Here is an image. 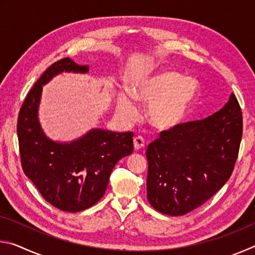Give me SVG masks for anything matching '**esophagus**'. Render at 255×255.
I'll use <instances>...</instances> for the list:
<instances>
[{
	"mask_svg": "<svg viewBox=\"0 0 255 255\" xmlns=\"http://www.w3.org/2000/svg\"><path fill=\"white\" fill-rule=\"evenodd\" d=\"M145 146V140L141 136H137L133 138V148L135 150H139Z\"/></svg>",
	"mask_w": 255,
	"mask_h": 255,
	"instance_id": "obj_1",
	"label": "esophagus"
}]
</instances>
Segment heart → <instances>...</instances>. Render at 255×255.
Returning a JSON list of instances; mask_svg holds the SVG:
<instances>
[{"instance_id": "heart-1", "label": "heart", "mask_w": 255, "mask_h": 255, "mask_svg": "<svg viewBox=\"0 0 255 255\" xmlns=\"http://www.w3.org/2000/svg\"><path fill=\"white\" fill-rule=\"evenodd\" d=\"M135 100L149 105L148 122L159 130H171L182 125L191 115L198 98L199 84L191 76L163 70L137 81L131 88ZM127 93L117 98V112L125 122L137 117V107Z\"/></svg>"}]
</instances>
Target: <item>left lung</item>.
I'll use <instances>...</instances> for the list:
<instances>
[{"instance_id":"8db88e82","label":"left lung","mask_w":255,"mask_h":255,"mask_svg":"<svg viewBox=\"0 0 255 255\" xmlns=\"http://www.w3.org/2000/svg\"><path fill=\"white\" fill-rule=\"evenodd\" d=\"M242 132V111L233 93L213 116L162 131L146 150L153 208L182 216L210 199L231 178Z\"/></svg>"}]
</instances>
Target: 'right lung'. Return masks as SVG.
Segmentation results:
<instances>
[{
	"label": "right lung",
	"instance_id": "1",
	"mask_svg": "<svg viewBox=\"0 0 255 255\" xmlns=\"http://www.w3.org/2000/svg\"><path fill=\"white\" fill-rule=\"evenodd\" d=\"M63 72L84 74L89 66L63 58L47 68L24 99L16 131L24 174L50 205L77 213L105 195L115 165L132 153L133 133L93 128L72 141L47 137L38 117L42 86Z\"/></svg>",
	"mask_w": 255,
	"mask_h": 255
}]
</instances>
